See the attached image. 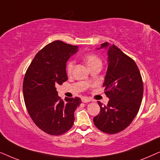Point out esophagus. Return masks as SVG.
<instances>
[{"mask_svg":"<svg viewBox=\"0 0 160 160\" xmlns=\"http://www.w3.org/2000/svg\"><path fill=\"white\" fill-rule=\"evenodd\" d=\"M82 102H84V103H87V102H91V99H89L88 97H82Z\"/></svg>","mask_w":160,"mask_h":160,"instance_id":"esophagus-1","label":"esophagus"}]
</instances>
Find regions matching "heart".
I'll use <instances>...</instances> for the list:
<instances>
[{"instance_id":"1","label":"heart","mask_w":160,"mask_h":160,"mask_svg":"<svg viewBox=\"0 0 160 160\" xmlns=\"http://www.w3.org/2000/svg\"><path fill=\"white\" fill-rule=\"evenodd\" d=\"M84 60L86 61L87 65L88 66L89 68H91L93 66H95L97 64H101L102 65V61L97 55L93 54V53H89L84 56ZM74 61L70 60L67 62V66H66V70L68 74H70L73 69L74 67Z\"/></svg>"}]
</instances>
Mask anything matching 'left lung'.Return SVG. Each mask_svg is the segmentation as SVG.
Returning <instances> with one entry per match:
<instances>
[{
	"label": "left lung",
	"mask_w": 160,
	"mask_h": 160,
	"mask_svg": "<svg viewBox=\"0 0 160 160\" xmlns=\"http://www.w3.org/2000/svg\"><path fill=\"white\" fill-rule=\"evenodd\" d=\"M108 50V70L103 87L109 98L93 118L95 126L108 134L120 132L132 123L139 111L143 94L141 74L135 61L118 47L108 42L101 44Z\"/></svg>",
	"instance_id": "1"
}]
</instances>
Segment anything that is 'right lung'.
I'll return each mask as SVG.
<instances>
[{
  "mask_svg": "<svg viewBox=\"0 0 160 160\" xmlns=\"http://www.w3.org/2000/svg\"><path fill=\"white\" fill-rule=\"evenodd\" d=\"M78 48L59 40L51 42L37 52L25 74L22 90L27 110L35 124L49 135L69 131L81 103L79 97L63 101L55 88L68 80L67 62Z\"/></svg>",
  "mask_w": 160,
  "mask_h": 160,
  "instance_id": "add662e5",
  "label": "right lung"
}]
</instances>
